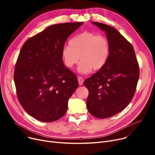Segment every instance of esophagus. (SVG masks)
Returning <instances> with one entry per match:
<instances>
[{"label": "esophagus", "mask_w": 155, "mask_h": 155, "mask_svg": "<svg viewBox=\"0 0 155 155\" xmlns=\"http://www.w3.org/2000/svg\"><path fill=\"white\" fill-rule=\"evenodd\" d=\"M78 84L80 85H82L84 83V78L82 77H78Z\"/></svg>", "instance_id": "esophagus-1"}]
</instances>
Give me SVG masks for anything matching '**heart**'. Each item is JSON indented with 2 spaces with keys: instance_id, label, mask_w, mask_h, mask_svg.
<instances>
[{
  "instance_id": "1",
  "label": "heart",
  "mask_w": 155,
  "mask_h": 155,
  "mask_svg": "<svg viewBox=\"0 0 155 155\" xmlns=\"http://www.w3.org/2000/svg\"><path fill=\"white\" fill-rule=\"evenodd\" d=\"M110 52V43L106 37L85 31L73 37L69 45L62 48L61 54L63 63L68 68H72L80 58L78 71L86 74L93 68L102 69L109 60Z\"/></svg>"
}]
</instances>
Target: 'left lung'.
<instances>
[{
    "mask_svg": "<svg viewBox=\"0 0 155 155\" xmlns=\"http://www.w3.org/2000/svg\"><path fill=\"white\" fill-rule=\"evenodd\" d=\"M105 31L110 46L105 66L84 82L88 90L87 107L93 116L105 119L125 109L133 98L140 68L132 45L114 28L93 22Z\"/></svg>",
    "mask_w": 155,
    "mask_h": 155,
    "instance_id": "obj_1",
    "label": "left lung"
}]
</instances>
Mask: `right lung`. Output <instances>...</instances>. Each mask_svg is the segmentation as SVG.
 <instances>
[{
	"mask_svg": "<svg viewBox=\"0 0 155 155\" xmlns=\"http://www.w3.org/2000/svg\"><path fill=\"white\" fill-rule=\"evenodd\" d=\"M82 24L51 25L29 38L21 48L14 73L16 94L23 109L40 121L62 117L78 87L75 73L64 65L61 51L67 38Z\"/></svg>",
	"mask_w": 155,
	"mask_h": 155,
	"instance_id": "1",
	"label": "right lung"
}]
</instances>
